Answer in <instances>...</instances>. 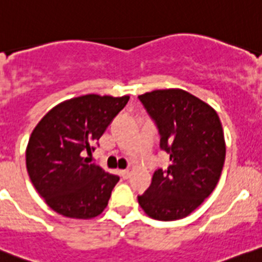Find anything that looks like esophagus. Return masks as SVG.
<instances>
[{"label": "esophagus", "mask_w": 262, "mask_h": 262, "mask_svg": "<svg viewBox=\"0 0 262 262\" xmlns=\"http://www.w3.org/2000/svg\"><path fill=\"white\" fill-rule=\"evenodd\" d=\"M119 173H121L122 179H124V180H127V179H128L129 176H131V172H129L128 170H122Z\"/></svg>", "instance_id": "esophagus-1"}]
</instances>
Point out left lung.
Returning a JSON list of instances; mask_svg holds the SVG:
<instances>
[{
    "label": "left lung",
    "mask_w": 262,
    "mask_h": 262,
    "mask_svg": "<svg viewBox=\"0 0 262 262\" xmlns=\"http://www.w3.org/2000/svg\"><path fill=\"white\" fill-rule=\"evenodd\" d=\"M157 124L170 166L153 173L139 204L151 219L173 221L190 215L216 188L225 162V139L215 109L180 89L139 95Z\"/></svg>",
    "instance_id": "obj_1"
}]
</instances>
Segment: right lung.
Wrapping results in <instances>:
<instances>
[{
    "mask_svg": "<svg viewBox=\"0 0 262 262\" xmlns=\"http://www.w3.org/2000/svg\"><path fill=\"white\" fill-rule=\"evenodd\" d=\"M129 96L96 94L63 101L47 112L34 127L26 150L27 171L50 208L71 219L100 215L119 178L89 163L94 150Z\"/></svg>",
    "mask_w": 262,
    "mask_h": 262,
    "instance_id": "right-lung-1",
    "label": "right lung"
}]
</instances>
